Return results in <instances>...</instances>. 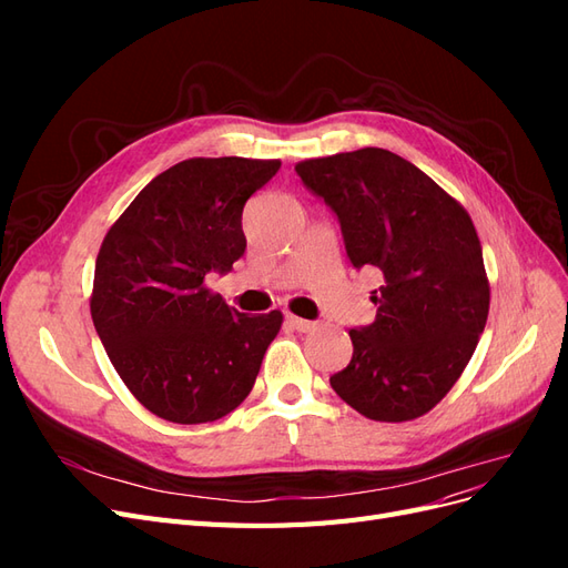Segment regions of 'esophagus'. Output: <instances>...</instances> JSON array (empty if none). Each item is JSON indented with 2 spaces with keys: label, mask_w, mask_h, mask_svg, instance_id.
Segmentation results:
<instances>
[{
  "label": "esophagus",
  "mask_w": 568,
  "mask_h": 568,
  "mask_svg": "<svg viewBox=\"0 0 568 568\" xmlns=\"http://www.w3.org/2000/svg\"><path fill=\"white\" fill-rule=\"evenodd\" d=\"M286 324L296 332H313L315 329V322H307V320L296 317V315H286Z\"/></svg>",
  "instance_id": "1"
}]
</instances>
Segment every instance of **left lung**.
Listing matches in <instances>:
<instances>
[{
  "label": "left lung",
  "instance_id": "8db88e82",
  "mask_svg": "<svg viewBox=\"0 0 568 568\" xmlns=\"http://www.w3.org/2000/svg\"><path fill=\"white\" fill-rule=\"evenodd\" d=\"M338 215L353 267L379 270L376 320L351 329L353 357L329 384L359 415L409 422L434 409L486 329L490 284L464 205L386 149L296 163Z\"/></svg>",
  "mask_w": 568,
  "mask_h": 568
}]
</instances>
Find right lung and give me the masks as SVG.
<instances>
[{
  "label": "right lung",
  "instance_id": "1",
  "mask_svg": "<svg viewBox=\"0 0 568 568\" xmlns=\"http://www.w3.org/2000/svg\"><path fill=\"white\" fill-rule=\"evenodd\" d=\"M282 161L186 159L153 178L101 242L90 313L130 393L173 424L246 400L284 315H244L205 286L246 251L244 205Z\"/></svg>",
  "mask_w": 568,
  "mask_h": 568
}]
</instances>
